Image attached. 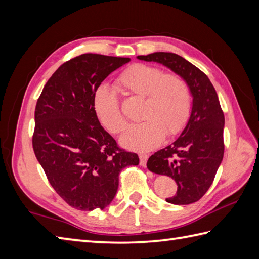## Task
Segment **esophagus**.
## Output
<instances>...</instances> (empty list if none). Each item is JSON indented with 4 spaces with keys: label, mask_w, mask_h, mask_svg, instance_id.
<instances>
[{
    "label": "esophagus",
    "mask_w": 259,
    "mask_h": 259,
    "mask_svg": "<svg viewBox=\"0 0 259 259\" xmlns=\"http://www.w3.org/2000/svg\"><path fill=\"white\" fill-rule=\"evenodd\" d=\"M148 155H146V153H140L139 155V159H140V166L142 167H146L147 164V160H148Z\"/></svg>",
    "instance_id": "34e87169"
}]
</instances>
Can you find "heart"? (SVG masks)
Wrapping results in <instances>:
<instances>
[{
    "instance_id": "1",
    "label": "heart",
    "mask_w": 259,
    "mask_h": 259,
    "mask_svg": "<svg viewBox=\"0 0 259 259\" xmlns=\"http://www.w3.org/2000/svg\"><path fill=\"white\" fill-rule=\"evenodd\" d=\"M115 87L126 97L140 98V123L128 126L121 144L136 151H149L184 128L191 111L189 84L177 73H164L155 65L135 63L124 69ZM93 109L109 133L120 134L125 126L117 95L101 85L93 95Z\"/></svg>"
}]
</instances>
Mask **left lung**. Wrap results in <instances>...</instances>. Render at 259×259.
Here are the masks:
<instances>
[{"label":"left lung","mask_w":259,"mask_h":259,"mask_svg":"<svg viewBox=\"0 0 259 259\" xmlns=\"http://www.w3.org/2000/svg\"><path fill=\"white\" fill-rule=\"evenodd\" d=\"M138 59L166 65L189 84L194 100L188 123L174 144L153 153L147 162L151 172L171 177L178 186L166 201L189 205L206 194L224 157L225 117L217 92L201 70L178 54L155 52Z\"/></svg>","instance_id":"left-lung-1"}]
</instances>
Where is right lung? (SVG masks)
Wrapping results in <instances>:
<instances>
[{"label":"right lung","instance_id":"right-lung-1","mask_svg":"<svg viewBox=\"0 0 259 259\" xmlns=\"http://www.w3.org/2000/svg\"><path fill=\"white\" fill-rule=\"evenodd\" d=\"M129 58L85 53L60 65L37 99L32 146L49 183L75 209H104L119 174L138 166L137 153L121 149L98 120L93 95Z\"/></svg>","mask_w":259,"mask_h":259}]
</instances>
